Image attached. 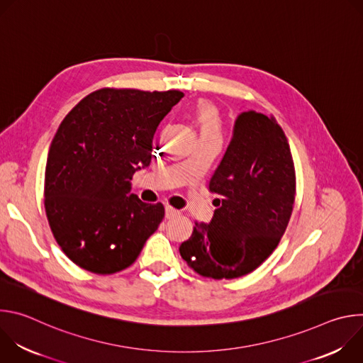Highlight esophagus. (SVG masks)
Returning <instances> with one entry per match:
<instances>
[{"instance_id":"34e87169","label":"esophagus","mask_w":363,"mask_h":363,"mask_svg":"<svg viewBox=\"0 0 363 363\" xmlns=\"http://www.w3.org/2000/svg\"><path fill=\"white\" fill-rule=\"evenodd\" d=\"M177 216H179V211L178 210H175V208H172V206H167L165 208V217L167 218H174V217H177Z\"/></svg>"}]
</instances>
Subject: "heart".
<instances>
[{
	"label": "heart",
	"mask_w": 363,
	"mask_h": 363,
	"mask_svg": "<svg viewBox=\"0 0 363 363\" xmlns=\"http://www.w3.org/2000/svg\"><path fill=\"white\" fill-rule=\"evenodd\" d=\"M199 138H221L223 122L218 111L208 101H198L192 111Z\"/></svg>",
	"instance_id": "1"
}]
</instances>
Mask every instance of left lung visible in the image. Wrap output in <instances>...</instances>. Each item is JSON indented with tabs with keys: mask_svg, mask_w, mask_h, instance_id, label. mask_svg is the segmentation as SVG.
<instances>
[{
	"mask_svg": "<svg viewBox=\"0 0 363 363\" xmlns=\"http://www.w3.org/2000/svg\"><path fill=\"white\" fill-rule=\"evenodd\" d=\"M220 195L210 224L195 221L181 257L199 276L237 279L263 264L291 217L296 171L287 138L270 116L238 115L231 142L211 181Z\"/></svg>",
	"mask_w": 363,
	"mask_h": 363,
	"instance_id": "obj_1",
	"label": "left lung"
}]
</instances>
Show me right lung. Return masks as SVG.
I'll use <instances>...</instances> for the list:
<instances>
[{
    "mask_svg": "<svg viewBox=\"0 0 363 363\" xmlns=\"http://www.w3.org/2000/svg\"><path fill=\"white\" fill-rule=\"evenodd\" d=\"M179 90L103 87L69 112L51 142L44 178L45 216L70 260L94 274L132 266L165 208L129 195L132 175L152 160L160 122Z\"/></svg>",
    "mask_w": 363,
    "mask_h": 363,
    "instance_id": "obj_1",
    "label": "right lung"
}]
</instances>
